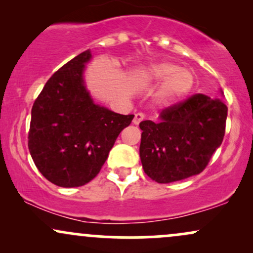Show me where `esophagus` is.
Listing matches in <instances>:
<instances>
[{
	"label": "esophagus",
	"mask_w": 253,
	"mask_h": 253,
	"mask_svg": "<svg viewBox=\"0 0 253 253\" xmlns=\"http://www.w3.org/2000/svg\"><path fill=\"white\" fill-rule=\"evenodd\" d=\"M145 119V114L144 113H136L134 115V119H133V124L134 125H139Z\"/></svg>",
	"instance_id": "esophagus-1"
}]
</instances>
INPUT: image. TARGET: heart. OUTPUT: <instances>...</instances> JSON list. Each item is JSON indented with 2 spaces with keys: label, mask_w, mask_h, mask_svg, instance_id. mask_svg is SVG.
I'll list each match as a JSON object with an SVG mask.
<instances>
[{
  "label": "heart",
  "mask_w": 253,
  "mask_h": 253,
  "mask_svg": "<svg viewBox=\"0 0 253 253\" xmlns=\"http://www.w3.org/2000/svg\"><path fill=\"white\" fill-rule=\"evenodd\" d=\"M147 77L151 81L163 82L159 96L163 101H173L189 94L195 84V76L189 70H181L179 66L170 63H161L151 66Z\"/></svg>",
  "instance_id": "b5f03b06"
}]
</instances>
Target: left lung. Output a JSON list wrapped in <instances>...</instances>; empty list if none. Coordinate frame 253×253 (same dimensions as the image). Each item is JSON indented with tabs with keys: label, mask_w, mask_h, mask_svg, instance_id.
I'll return each mask as SVG.
<instances>
[{
	"label": "left lung",
	"mask_w": 253,
	"mask_h": 253,
	"mask_svg": "<svg viewBox=\"0 0 253 253\" xmlns=\"http://www.w3.org/2000/svg\"><path fill=\"white\" fill-rule=\"evenodd\" d=\"M159 118L139 125L145 173L157 183H171L202 172L223 140L226 104L194 94L162 110Z\"/></svg>",
	"instance_id": "1"
}]
</instances>
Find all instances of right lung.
Wrapping results in <instances>:
<instances>
[{"label": "right lung", "instance_id": "right-lung-1", "mask_svg": "<svg viewBox=\"0 0 253 253\" xmlns=\"http://www.w3.org/2000/svg\"><path fill=\"white\" fill-rule=\"evenodd\" d=\"M82 52L54 72L32 107L28 149L42 175L64 188L95 178L120 132L134 115H123L92 102L83 82Z\"/></svg>", "mask_w": 253, "mask_h": 253}]
</instances>
